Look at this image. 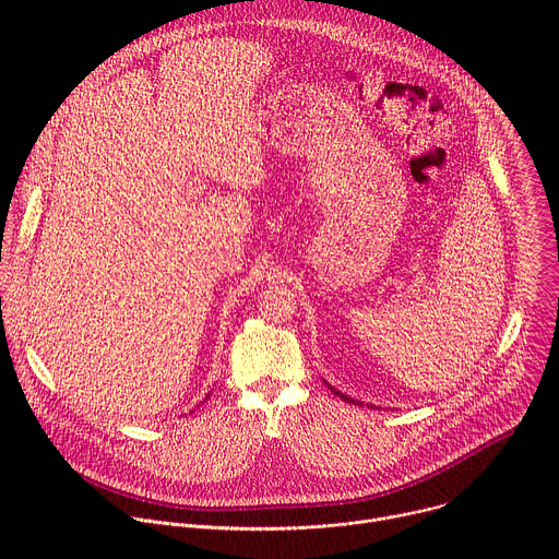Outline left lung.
<instances>
[{
	"label": "left lung",
	"instance_id": "1",
	"mask_svg": "<svg viewBox=\"0 0 559 559\" xmlns=\"http://www.w3.org/2000/svg\"><path fill=\"white\" fill-rule=\"evenodd\" d=\"M325 384H328V386H330V389H332V391H334V393H336V395H338V397H343V401H345V403H354V405H360V407H362V403H358V401H354V397H352V395H345V393H343V391H338V389H334V386H332V384H330V382H328V380H325ZM367 407H371V409H373V405H367ZM376 409H378V407H376Z\"/></svg>",
	"mask_w": 559,
	"mask_h": 559
}]
</instances>
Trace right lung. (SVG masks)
<instances>
[{
    "mask_svg": "<svg viewBox=\"0 0 559 559\" xmlns=\"http://www.w3.org/2000/svg\"><path fill=\"white\" fill-rule=\"evenodd\" d=\"M207 397H210V395H207ZM207 397H205V401H207Z\"/></svg>",
    "mask_w": 559,
    "mask_h": 559,
    "instance_id": "1",
    "label": "right lung"
}]
</instances>
